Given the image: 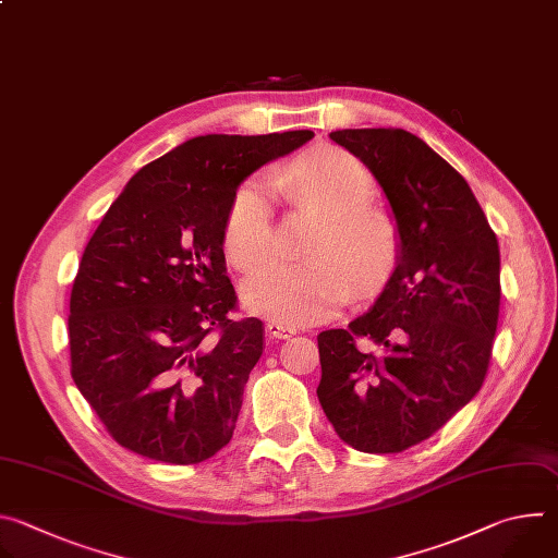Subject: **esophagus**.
Here are the masks:
<instances>
[{"mask_svg": "<svg viewBox=\"0 0 558 558\" xmlns=\"http://www.w3.org/2000/svg\"><path fill=\"white\" fill-rule=\"evenodd\" d=\"M293 333H295V329H291V327H284V325H280V323H267V336H269V338L287 340V338H291Z\"/></svg>", "mask_w": 558, "mask_h": 558, "instance_id": "34e87169", "label": "esophagus"}]
</instances>
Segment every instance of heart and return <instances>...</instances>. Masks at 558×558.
I'll list each match as a JSON object with an SVG mask.
<instances>
[{
    "label": "heart",
    "instance_id": "obj_1",
    "mask_svg": "<svg viewBox=\"0 0 558 558\" xmlns=\"http://www.w3.org/2000/svg\"><path fill=\"white\" fill-rule=\"evenodd\" d=\"M280 187L323 211L308 238L304 263H271L243 287L250 311L280 325L327 320L351 295L375 289L395 267L400 229L375 205V179L351 151L323 145L300 154L278 174ZM274 183L258 174L235 190L225 218V252L241 271H254L274 254Z\"/></svg>",
    "mask_w": 558,
    "mask_h": 558
}]
</instances>
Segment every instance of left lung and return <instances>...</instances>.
I'll return each mask as SVG.
<instances>
[{
  "label": "left lung",
  "mask_w": 558,
  "mask_h": 558,
  "mask_svg": "<svg viewBox=\"0 0 558 558\" xmlns=\"http://www.w3.org/2000/svg\"><path fill=\"white\" fill-rule=\"evenodd\" d=\"M381 185L400 256L347 329L317 336V386L340 439L402 452L435 435L480 392L499 323V243L465 179L400 128L336 130Z\"/></svg>",
  "instance_id": "left-lung-1"
}]
</instances>
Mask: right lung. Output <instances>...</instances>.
Returning <instances> with one entry per match:
<instances>
[{
    "label": "right lung",
    "mask_w": 558,
    "mask_h": 558,
    "mask_svg": "<svg viewBox=\"0 0 558 558\" xmlns=\"http://www.w3.org/2000/svg\"><path fill=\"white\" fill-rule=\"evenodd\" d=\"M311 136L190 138L138 170L93 233L70 293V373L123 448L190 465L229 444L265 327L229 315L225 218L238 185Z\"/></svg>",
    "instance_id": "obj_1"
}]
</instances>
